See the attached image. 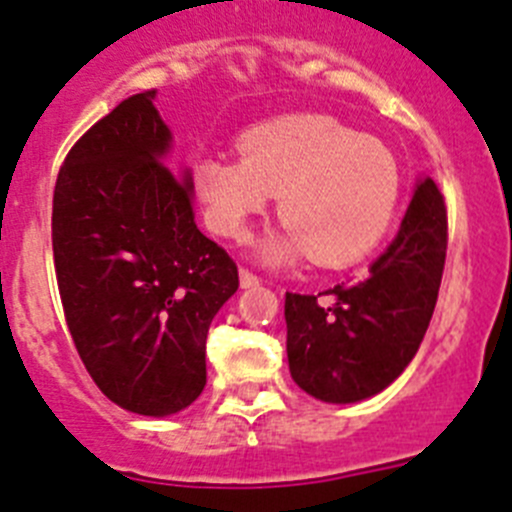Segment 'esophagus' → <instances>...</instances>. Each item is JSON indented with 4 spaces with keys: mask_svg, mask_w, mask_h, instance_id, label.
Returning a JSON list of instances; mask_svg holds the SVG:
<instances>
[{
    "mask_svg": "<svg viewBox=\"0 0 512 512\" xmlns=\"http://www.w3.org/2000/svg\"><path fill=\"white\" fill-rule=\"evenodd\" d=\"M239 285H242V288H252V285H260V278H257L252 270L242 267V270H239Z\"/></svg>",
    "mask_w": 512,
    "mask_h": 512,
    "instance_id": "esophagus-1",
    "label": "esophagus"
}]
</instances>
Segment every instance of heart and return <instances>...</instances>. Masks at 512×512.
Listing matches in <instances>:
<instances>
[{
	"label": "heart",
	"instance_id": "heart-1",
	"mask_svg": "<svg viewBox=\"0 0 512 512\" xmlns=\"http://www.w3.org/2000/svg\"><path fill=\"white\" fill-rule=\"evenodd\" d=\"M242 158L204 155L193 163V191L219 237H245L278 196L283 234L262 257L288 262L308 252L339 267L372 250L393 222L400 173L380 140L331 117H285L239 137Z\"/></svg>",
	"mask_w": 512,
	"mask_h": 512
}]
</instances>
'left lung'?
I'll return each mask as SVG.
<instances>
[{
  "mask_svg": "<svg viewBox=\"0 0 512 512\" xmlns=\"http://www.w3.org/2000/svg\"><path fill=\"white\" fill-rule=\"evenodd\" d=\"M446 239L444 196L426 176L365 278L319 296L285 293V347L298 388L326 403H357L388 388L434 316Z\"/></svg>",
  "mask_w": 512,
  "mask_h": 512,
  "instance_id": "1",
  "label": "left lung"
}]
</instances>
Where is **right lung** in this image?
<instances>
[{
	"label": "right lung",
	"instance_id": "right-lung-1",
	"mask_svg": "<svg viewBox=\"0 0 512 512\" xmlns=\"http://www.w3.org/2000/svg\"><path fill=\"white\" fill-rule=\"evenodd\" d=\"M155 91L78 137L53 191V262L76 352L124 411L170 416L206 385V336L237 293L232 257L196 227L191 176L165 153Z\"/></svg>",
	"mask_w": 512,
	"mask_h": 512
}]
</instances>
